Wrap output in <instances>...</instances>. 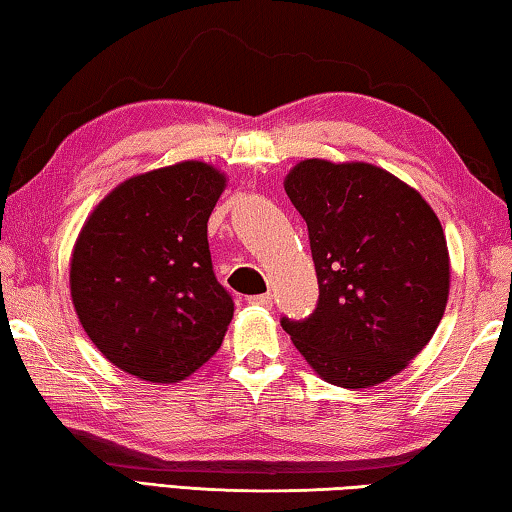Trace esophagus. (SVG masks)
Returning <instances> with one entry per match:
<instances>
[{"mask_svg": "<svg viewBox=\"0 0 512 512\" xmlns=\"http://www.w3.org/2000/svg\"><path fill=\"white\" fill-rule=\"evenodd\" d=\"M249 306H261V308H272V294H256V297L247 299Z\"/></svg>", "mask_w": 512, "mask_h": 512, "instance_id": "esophagus-1", "label": "esophagus"}]
</instances>
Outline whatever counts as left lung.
Wrapping results in <instances>:
<instances>
[{
	"mask_svg": "<svg viewBox=\"0 0 512 512\" xmlns=\"http://www.w3.org/2000/svg\"><path fill=\"white\" fill-rule=\"evenodd\" d=\"M308 224L317 310L281 326L321 380L369 389L405 371L450 297V251L414 186L366 161L301 159L283 179Z\"/></svg>",
	"mask_w": 512,
	"mask_h": 512,
	"instance_id": "1",
	"label": "left lung"
}]
</instances>
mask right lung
<instances>
[{"mask_svg":"<svg viewBox=\"0 0 512 512\" xmlns=\"http://www.w3.org/2000/svg\"><path fill=\"white\" fill-rule=\"evenodd\" d=\"M227 179L206 161H177L128 177L87 215L71 249V303L116 369L175 384L220 348L233 301L215 281L206 222Z\"/></svg>","mask_w":512,"mask_h":512,"instance_id":"1","label":"right lung"}]
</instances>
